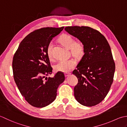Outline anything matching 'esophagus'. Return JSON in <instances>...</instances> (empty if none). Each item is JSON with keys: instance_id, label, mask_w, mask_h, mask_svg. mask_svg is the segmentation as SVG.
Segmentation results:
<instances>
[{"instance_id": "obj_1", "label": "esophagus", "mask_w": 127, "mask_h": 127, "mask_svg": "<svg viewBox=\"0 0 127 127\" xmlns=\"http://www.w3.org/2000/svg\"><path fill=\"white\" fill-rule=\"evenodd\" d=\"M70 74H71V73H69V72H66V73H64V76H65V77H68Z\"/></svg>"}]
</instances>
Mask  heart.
I'll return each instance as SVG.
<instances>
[{"instance_id":"heart-1","label":"heart","mask_w":127,"mask_h":127,"mask_svg":"<svg viewBox=\"0 0 127 127\" xmlns=\"http://www.w3.org/2000/svg\"><path fill=\"white\" fill-rule=\"evenodd\" d=\"M59 40L62 44L67 48L70 49L71 54L75 58H81L84 54V45L81 40L75 41L74 38L71 35L64 34L59 38ZM53 43L51 42L47 46V55L49 58L53 59L52 49ZM77 62L74 59H63L59 61L55 65V69L57 71L67 72L76 66Z\"/></svg>"}]
</instances>
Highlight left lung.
I'll return each mask as SVG.
<instances>
[{"instance_id": "1", "label": "left lung", "mask_w": 127, "mask_h": 127, "mask_svg": "<svg viewBox=\"0 0 127 127\" xmlns=\"http://www.w3.org/2000/svg\"><path fill=\"white\" fill-rule=\"evenodd\" d=\"M66 32L82 41L84 54L72 72L78 78L74 95L82 105H97L106 96L115 71L110 46L99 31L88 26H67Z\"/></svg>"}]
</instances>
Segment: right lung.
<instances>
[{
  "label": "right lung",
  "mask_w": 127,
  "mask_h": 127,
  "mask_svg": "<svg viewBox=\"0 0 127 127\" xmlns=\"http://www.w3.org/2000/svg\"><path fill=\"white\" fill-rule=\"evenodd\" d=\"M64 28L44 27L33 31L21 41L13 57L15 82L23 97L34 107H44L53 102L58 88L65 79L60 71L52 78L46 77L53 72L47 46Z\"/></svg>",
  "instance_id": "add662e5"
}]
</instances>
